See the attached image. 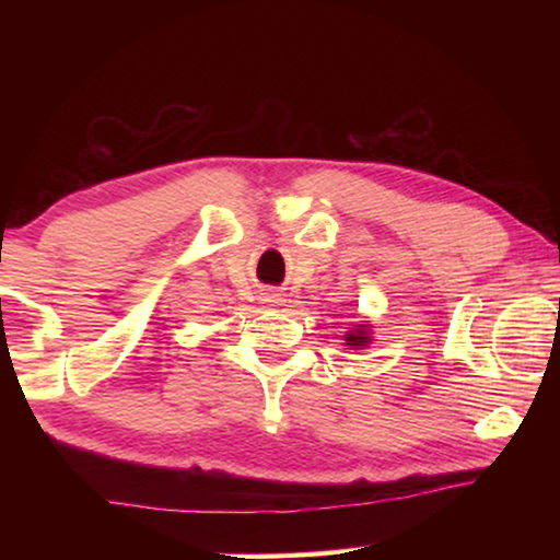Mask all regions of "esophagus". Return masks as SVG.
Listing matches in <instances>:
<instances>
[{"mask_svg":"<svg viewBox=\"0 0 560 560\" xmlns=\"http://www.w3.org/2000/svg\"><path fill=\"white\" fill-rule=\"evenodd\" d=\"M271 296H277V293H271Z\"/></svg>","mask_w":560,"mask_h":560,"instance_id":"34e87169","label":"esophagus"}]
</instances>
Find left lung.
Wrapping results in <instances>:
<instances>
[{
	"label": "left lung",
	"mask_w": 560,
	"mask_h": 560,
	"mask_svg": "<svg viewBox=\"0 0 560 560\" xmlns=\"http://www.w3.org/2000/svg\"><path fill=\"white\" fill-rule=\"evenodd\" d=\"M348 343L350 346H365L368 343V340H371V338H368V334H365V328L363 326H360V328H355L353 330V334H348Z\"/></svg>",
	"instance_id": "left-lung-1"
}]
</instances>
